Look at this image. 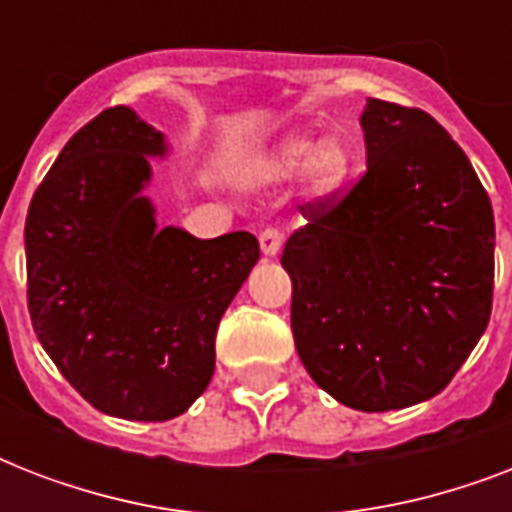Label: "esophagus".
Instances as JSON below:
<instances>
[{
	"instance_id": "esophagus-1",
	"label": "esophagus",
	"mask_w": 512,
	"mask_h": 512,
	"mask_svg": "<svg viewBox=\"0 0 512 512\" xmlns=\"http://www.w3.org/2000/svg\"><path fill=\"white\" fill-rule=\"evenodd\" d=\"M281 241H284V236H281L279 228H273V225H268V228H263V231H260V249H263L265 257L279 255Z\"/></svg>"
}]
</instances>
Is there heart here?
Segmentation results:
<instances>
[{
  "mask_svg": "<svg viewBox=\"0 0 512 512\" xmlns=\"http://www.w3.org/2000/svg\"><path fill=\"white\" fill-rule=\"evenodd\" d=\"M305 170V183L316 196L335 193L350 170V154L340 138H327L316 143L311 135H289L273 148L265 172L276 180H287Z\"/></svg>",
  "mask_w": 512,
  "mask_h": 512,
  "instance_id": "heart-1",
  "label": "heart"
}]
</instances>
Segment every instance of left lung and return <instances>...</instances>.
I'll list each match as a JSON object with an SVG mask.
<instances>
[{
  "mask_svg": "<svg viewBox=\"0 0 512 512\" xmlns=\"http://www.w3.org/2000/svg\"><path fill=\"white\" fill-rule=\"evenodd\" d=\"M366 172L300 207L287 239L292 335L316 385L358 412L428 401L492 316L494 212L473 164L420 108L369 98Z\"/></svg>",
  "mask_w": 512,
  "mask_h": 512,
  "instance_id": "left-lung-1",
  "label": "left lung"
}]
</instances>
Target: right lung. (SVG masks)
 Here are the masks:
<instances>
[{
    "label": "right lung",
    "instance_id": "obj_1",
    "mask_svg": "<svg viewBox=\"0 0 512 512\" xmlns=\"http://www.w3.org/2000/svg\"><path fill=\"white\" fill-rule=\"evenodd\" d=\"M159 130L132 108L87 122L44 175L26 215L28 313L84 401L111 417L183 414L215 372V335L260 244L156 228L143 188Z\"/></svg>",
    "mask_w": 512,
    "mask_h": 512
}]
</instances>
